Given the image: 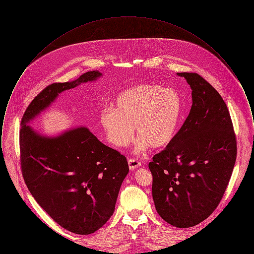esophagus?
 Here are the masks:
<instances>
[{
    "label": "esophagus",
    "instance_id": "esophagus-1",
    "mask_svg": "<svg viewBox=\"0 0 254 254\" xmlns=\"http://www.w3.org/2000/svg\"><path fill=\"white\" fill-rule=\"evenodd\" d=\"M128 167H129L130 170L138 169L139 167H141V162H139L136 159H129L128 160Z\"/></svg>",
    "mask_w": 254,
    "mask_h": 254
}]
</instances>
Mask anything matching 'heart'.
<instances>
[{
    "mask_svg": "<svg viewBox=\"0 0 254 254\" xmlns=\"http://www.w3.org/2000/svg\"><path fill=\"white\" fill-rule=\"evenodd\" d=\"M178 92L154 84L136 85L120 93L113 109L100 114V125L107 140L116 147H126L139 136L135 150L144 152L150 145L162 148L173 140L181 118Z\"/></svg>",
    "mask_w": 254,
    "mask_h": 254,
    "instance_id": "b5f03b06",
    "label": "heart"
}]
</instances>
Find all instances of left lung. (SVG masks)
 Returning a JSON list of instances; mask_svg holds the SVG:
<instances>
[{"instance_id": "left-lung-1", "label": "left lung", "mask_w": 254, "mask_h": 254, "mask_svg": "<svg viewBox=\"0 0 254 254\" xmlns=\"http://www.w3.org/2000/svg\"><path fill=\"white\" fill-rule=\"evenodd\" d=\"M190 85L192 106L180 130L148 164L158 214L176 228L203 222L219 205L236 161L230 112L197 73H177Z\"/></svg>"}]
</instances>
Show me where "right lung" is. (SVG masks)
Instances as JSON below:
<instances>
[{
  "instance_id": "1",
  "label": "right lung",
  "mask_w": 254,
  "mask_h": 254,
  "mask_svg": "<svg viewBox=\"0 0 254 254\" xmlns=\"http://www.w3.org/2000/svg\"><path fill=\"white\" fill-rule=\"evenodd\" d=\"M102 76L93 70L47 86L25 110L20 130L21 167L30 193L61 227L82 235L95 232L113 214L129 170L127 158L101 143L86 127L48 136L28 124L63 91Z\"/></svg>"
}]
</instances>
